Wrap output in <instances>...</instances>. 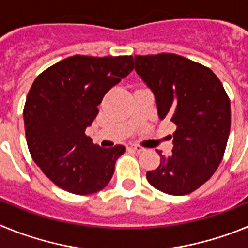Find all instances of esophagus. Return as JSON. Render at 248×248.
<instances>
[{"label":"esophagus","mask_w":248,"mask_h":248,"mask_svg":"<svg viewBox=\"0 0 248 248\" xmlns=\"http://www.w3.org/2000/svg\"><path fill=\"white\" fill-rule=\"evenodd\" d=\"M129 148L131 149V150H134V151H138V153H140V151H143L144 148H141L140 145H130Z\"/></svg>","instance_id":"obj_1"}]
</instances>
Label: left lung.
<instances>
[{"label": "left lung", "mask_w": 248, "mask_h": 248, "mask_svg": "<svg viewBox=\"0 0 248 248\" xmlns=\"http://www.w3.org/2000/svg\"><path fill=\"white\" fill-rule=\"evenodd\" d=\"M135 71L156 100L160 120L176 125L172 154L146 172L155 189L183 196L199 189L220 165L231 126V105L210 68L172 53L135 56Z\"/></svg>", "instance_id": "obj_1"}]
</instances>
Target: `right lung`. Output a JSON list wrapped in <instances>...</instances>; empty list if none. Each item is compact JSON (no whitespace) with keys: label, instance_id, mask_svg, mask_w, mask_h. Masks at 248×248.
Here are the masks:
<instances>
[{"label":"right lung","instance_id":"right-lung-1","mask_svg":"<svg viewBox=\"0 0 248 248\" xmlns=\"http://www.w3.org/2000/svg\"><path fill=\"white\" fill-rule=\"evenodd\" d=\"M134 69L133 57H68L39 74L23 109L31 156L58 187L77 195L108 185L125 146L100 148L85 135L105 93Z\"/></svg>","mask_w":248,"mask_h":248}]
</instances>
